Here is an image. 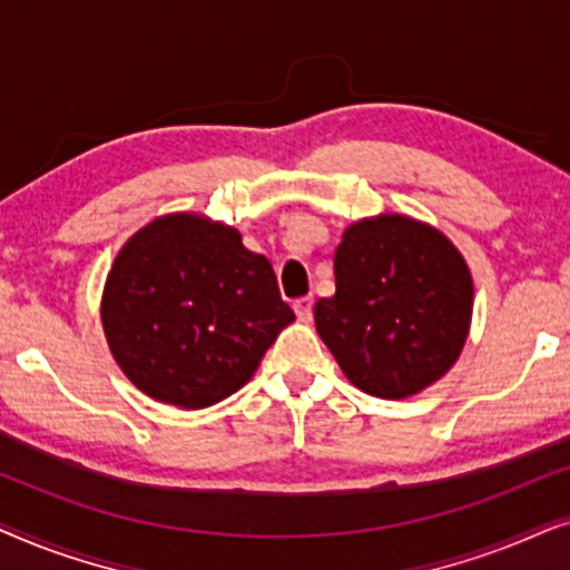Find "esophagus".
<instances>
[{"label":"esophagus","mask_w":570,"mask_h":570,"mask_svg":"<svg viewBox=\"0 0 570 570\" xmlns=\"http://www.w3.org/2000/svg\"><path fill=\"white\" fill-rule=\"evenodd\" d=\"M311 308H314V298H311V295H306V298H298V301L293 303L295 316H298L301 322H308V318H311Z\"/></svg>","instance_id":"34e87169"}]
</instances>
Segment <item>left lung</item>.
Returning <instances> with one entry per match:
<instances>
[{
  "instance_id": "1",
  "label": "left lung",
  "mask_w": 570,
  "mask_h": 570,
  "mask_svg": "<svg viewBox=\"0 0 570 570\" xmlns=\"http://www.w3.org/2000/svg\"><path fill=\"white\" fill-rule=\"evenodd\" d=\"M334 283L332 298L314 306L316 332L361 392L407 400L462 355L472 272L431 223L381 213L347 225L334 252Z\"/></svg>"
}]
</instances>
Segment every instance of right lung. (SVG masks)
Here are the masks:
<instances>
[{"instance_id":"obj_1","label":"right lung","mask_w":570,"mask_h":570,"mask_svg":"<svg viewBox=\"0 0 570 570\" xmlns=\"http://www.w3.org/2000/svg\"><path fill=\"white\" fill-rule=\"evenodd\" d=\"M293 322L272 264L248 252L238 228L197 213L139 228L100 295V324L124 376L181 410L236 394Z\"/></svg>"}]
</instances>
